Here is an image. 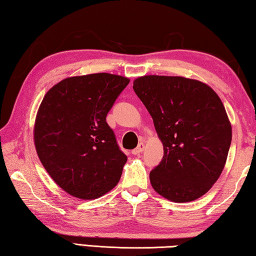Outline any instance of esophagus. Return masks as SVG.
I'll list each match as a JSON object with an SVG mask.
<instances>
[{
	"instance_id": "esophagus-1",
	"label": "esophagus",
	"mask_w": 256,
	"mask_h": 256,
	"mask_svg": "<svg viewBox=\"0 0 256 256\" xmlns=\"http://www.w3.org/2000/svg\"><path fill=\"white\" fill-rule=\"evenodd\" d=\"M144 150V142H140L136 148L132 150V154H140Z\"/></svg>"
}]
</instances>
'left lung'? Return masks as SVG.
<instances>
[{
    "instance_id": "obj_1",
    "label": "left lung",
    "mask_w": 256,
    "mask_h": 256,
    "mask_svg": "<svg viewBox=\"0 0 256 256\" xmlns=\"http://www.w3.org/2000/svg\"><path fill=\"white\" fill-rule=\"evenodd\" d=\"M133 89L154 120L164 157L150 172L160 196L190 202L209 190L226 164L232 125L214 89L183 76H144Z\"/></svg>"
}]
</instances>
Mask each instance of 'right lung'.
<instances>
[{
    "instance_id": "add662e5",
    "label": "right lung",
    "mask_w": 256,
    "mask_h": 256,
    "mask_svg": "<svg viewBox=\"0 0 256 256\" xmlns=\"http://www.w3.org/2000/svg\"><path fill=\"white\" fill-rule=\"evenodd\" d=\"M128 82L110 73L71 76L42 99L34 146L48 175L70 196L92 200L118 185L128 157L106 116Z\"/></svg>"
}]
</instances>
